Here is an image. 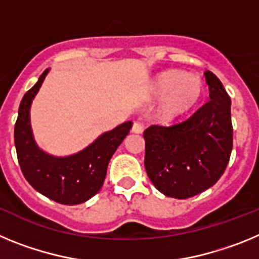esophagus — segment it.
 Here are the masks:
<instances>
[{"label":"esophagus","instance_id":"esophagus-1","mask_svg":"<svg viewBox=\"0 0 259 259\" xmlns=\"http://www.w3.org/2000/svg\"><path fill=\"white\" fill-rule=\"evenodd\" d=\"M132 132L134 134H141L143 132V124L139 122H135L134 125H132Z\"/></svg>","mask_w":259,"mask_h":259}]
</instances>
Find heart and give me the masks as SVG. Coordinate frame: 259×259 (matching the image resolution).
<instances>
[{
	"label": "heart",
	"mask_w": 259,
	"mask_h": 259,
	"mask_svg": "<svg viewBox=\"0 0 259 259\" xmlns=\"http://www.w3.org/2000/svg\"><path fill=\"white\" fill-rule=\"evenodd\" d=\"M150 93L153 97H161L157 110L159 120L174 123L193 109L203 93L202 80L184 71H166L153 81Z\"/></svg>",
	"instance_id": "obj_1"
}]
</instances>
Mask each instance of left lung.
<instances>
[{
	"instance_id": "1",
	"label": "left lung",
	"mask_w": 259,
	"mask_h": 259,
	"mask_svg": "<svg viewBox=\"0 0 259 259\" xmlns=\"http://www.w3.org/2000/svg\"><path fill=\"white\" fill-rule=\"evenodd\" d=\"M205 77L209 102L184 122L153 124L144 131L146 174L168 197L184 200L206 191L221 179L230 161L231 98L211 71Z\"/></svg>"
}]
</instances>
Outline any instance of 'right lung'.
I'll return each instance as SVG.
<instances>
[{"mask_svg": "<svg viewBox=\"0 0 259 259\" xmlns=\"http://www.w3.org/2000/svg\"><path fill=\"white\" fill-rule=\"evenodd\" d=\"M49 68L24 95L14 128L18 162L27 182L45 197L62 205H77L92 198L101 189L107 164L123 143L132 122L122 123L96 139L85 149L67 157H56L41 150L33 139L29 120L32 100L37 95Z\"/></svg>", "mask_w": 259, "mask_h": 259, "instance_id": "1", "label": "right lung"}]
</instances>
